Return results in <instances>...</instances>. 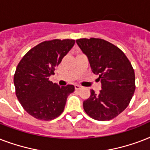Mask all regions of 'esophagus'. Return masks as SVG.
Returning a JSON list of instances; mask_svg holds the SVG:
<instances>
[{
	"label": "esophagus",
	"mask_w": 150,
	"mask_h": 150,
	"mask_svg": "<svg viewBox=\"0 0 150 150\" xmlns=\"http://www.w3.org/2000/svg\"><path fill=\"white\" fill-rule=\"evenodd\" d=\"M75 89H77V90H79V89H82V86H79V85H75Z\"/></svg>",
	"instance_id": "34e87169"
}]
</instances>
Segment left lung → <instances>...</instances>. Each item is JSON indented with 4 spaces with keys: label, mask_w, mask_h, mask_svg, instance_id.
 <instances>
[{
    "label": "left lung",
    "mask_w": 150,
    "mask_h": 150,
    "mask_svg": "<svg viewBox=\"0 0 150 150\" xmlns=\"http://www.w3.org/2000/svg\"><path fill=\"white\" fill-rule=\"evenodd\" d=\"M78 46L89 59L93 72L101 82L99 93L91 90L83 108L97 121H110L128 107L135 89V71L123 51L102 39H79Z\"/></svg>",
    "instance_id": "obj_1"
}]
</instances>
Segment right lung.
I'll list each match as a JSON object with an SVG mask.
<instances>
[{"instance_id":"obj_1","label":"right lung","mask_w":150,"mask_h":150,"mask_svg":"<svg viewBox=\"0 0 150 150\" xmlns=\"http://www.w3.org/2000/svg\"><path fill=\"white\" fill-rule=\"evenodd\" d=\"M75 43L69 39L42 42L18 64L14 75L15 94L25 110L35 118L50 121L60 116L68 95L75 91L73 85L60 86L49 80Z\"/></svg>"}]
</instances>
